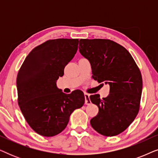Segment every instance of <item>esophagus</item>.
<instances>
[{
  "mask_svg": "<svg viewBox=\"0 0 158 158\" xmlns=\"http://www.w3.org/2000/svg\"><path fill=\"white\" fill-rule=\"evenodd\" d=\"M84 96H85V104H90L91 102H90V98H89V94L85 93V94H84Z\"/></svg>",
  "mask_w": 158,
  "mask_h": 158,
  "instance_id": "esophagus-1",
  "label": "esophagus"
}]
</instances>
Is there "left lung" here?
<instances>
[{
  "mask_svg": "<svg viewBox=\"0 0 158 158\" xmlns=\"http://www.w3.org/2000/svg\"><path fill=\"white\" fill-rule=\"evenodd\" d=\"M79 51L91 64L93 78L110 86L106 98L101 99L98 94L90 96V101L98 107V115L90 120L91 127L106 137L119 135L139 112L141 72L130 53L112 40L81 39Z\"/></svg>",
  "mask_w": 158,
  "mask_h": 158,
  "instance_id": "8db88e82",
  "label": "left lung"
}]
</instances>
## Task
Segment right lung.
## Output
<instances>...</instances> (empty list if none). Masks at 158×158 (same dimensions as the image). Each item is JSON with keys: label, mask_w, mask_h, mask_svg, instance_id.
Listing matches in <instances>:
<instances>
[{"label": "right lung", "mask_w": 158, "mask_h": 158, "mask_svg": "<svg viewBox=\"0 0 158 158\" xmlns=\"http://www.w3.org/2000/svg\"><path fill=\"white\" fill-rule=\"evenodd\" d=\"M78 42V39L47 40L30 52L19 69V108L28 124L40 135L53 137L62 132L73 111L85 103L83 91L65 94L56 85L77 52Z\"/></svg>", "instance_id": "add662e5"}]
</instances>
